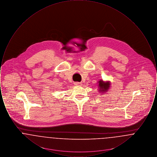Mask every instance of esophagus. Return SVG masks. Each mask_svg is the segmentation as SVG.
Returning a JSON list of instances; mask_svg holds the SVG:
<instances>
[{
    "label": "esophagus",
    "instance_id": "1",
    "mask_svg": "<svg viewBox=\"0 0 157 157\" xmlns=\"http://www.w3.org/2000/svg\"><path fill=\"white\" fill-rule=\"evenodd\" d=\"M74 85H76V86H81L82 85V83H80V82H75V83H74Z\"/></svg>",
    "mask_w": 157,
    "mask_h": 157
}]
</instances>
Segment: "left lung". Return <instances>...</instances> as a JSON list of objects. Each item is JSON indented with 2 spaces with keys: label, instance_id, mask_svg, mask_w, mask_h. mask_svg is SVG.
Wrapping results in <instances>:
<instances>
[{
  "label": "left lung",
  "instance_id": "8db88e82",
  "mask_svg": "<svg viewBox=\"0 0 157 157\" xmlns=\"http://www.w3.org/2000/svg\"><path fill=\"white\" fill-rule=\"evenodd\" d=\"M111 82L109 81H105L102 79H101L98 81V92L101 94H104L105 92H106L111 88Z\"/></svg>",
  "mask_w": 157,
  "mask_h": 157
}]
</instances>
